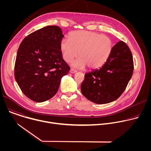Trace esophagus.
I'll use <instances>...</instances> for the list:
<instances>
[{
	"label": "esophagus",
	"mask_w": 151,
	"mask_h": 151,
	"mask_svg": "<svg viewBox=\"0 0 151 151\" xmlns=\"http://www.w3.org/2000/svg\"><path fill=\"white\" fill-rule=\"evenodd\" d=\"M76 72H77V71H76V70H75V69H71L70 70V73H76Z\"/></svg>",
	"instance_id": "1"
}]
</instances>
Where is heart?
Returning <instances> with one entry per match:
<instances>
[{
	"instance_id": "heart-1",
	"label": "heart",
	"mask_w": 151,
	"mask_h": 151,
	"mask_svg": "<svg viewBox=\"0 0 151 151\" xmlns=\"http://www.w3.org/2000/svg\"><path fill=\"white\" fill-rule=\"evenodd\" d=\"M112 39L100 33L89 31H75L69 35V39L60 42V50L64 60L73 63V66L81 69L85 66L96 69L101 67L108 60L112 51Z\"/></svg>"
}]
</instances>
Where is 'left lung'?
<instances>
[{"mask_svg": "<svg viewBox=\"0 0 151 151\" xmlns=\"http://www.w3.org/2000/svg\"><path fill=\"white\" fill-rule=\"evenodd\" d=\"M133 69L132 52L125 43L119 41L114 46L108 60L101 68L85 75L81 92L94 103H111L124 91Z\"/></svg>", "mask_w": 151, "mask_h": 151, "instance_id": "left-lung-1", "label": "left lung"}]
</instances>
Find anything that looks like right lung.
Wrapping results in <instances>:
<instances>
[{
	"instance_id": "1",
	"label": "right lung",
	"mask_w": 151,
	"mask_h": 151,
	"mask_svg": "<svg viewBox=\"0 0 151 151\" xmlns=\"http://www.w3.org/2000/svg\"><path fill=\"white\" fill-rule=\"evenodd\" d=\"M63 37L61 28L48 26L29 35L18 48L15 78L24 94L34 101L51 99L62 77L69 73L60 50Z\"/></svg>"
}]
</instances>
